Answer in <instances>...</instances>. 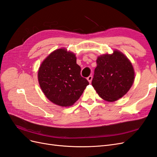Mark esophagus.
I'll return each instance as SVG.
<instances>
[{
  "label": "esophagus",
  "mask_w": 157,
  "mask_h": 157,
  "mask_svg": "<svg viewBox=\"0 0 157 157\" xmlns=\"http://www.w3.org/2000/svg\"><path fill=\"white\" fill-rule=\"evenodd\" d=\"M92 79H93V76L92 75H89V77L87 78V79L88 80V82H89V83H91V81H92Z\"/></svg>",
  "instance_id": "esophagus-1"
}]
</instances>
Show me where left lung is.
<instances>
[{
	"instance_id": "8db88e82",
	"label": "left lung",
	"mask_w": 157,
	"mask_h": 157,
	"mask_svg": "<svg viewBox=\"0 0 157 157\" xmlns=\"http://www.w3.org/2000/svg\"><path fill=\"white\" fill-rule=\"evenodd\" d=\"M92 86L102 99L114 102L126 95L132 86L135 73L131 62L123 53L114 51L97 59Z\"/></svg>"
}]
</instances>
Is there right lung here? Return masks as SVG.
<instances>
[{
	"instance_id": "1",
	"label": "right lung",
	"mask_w": 157,
	"mask_h": 157,
	"mask_svg": "<svg viewBox=\"0 0 157 157\" xmlns=\"http://www.w3.org/2000/svg\"><path fill=\"white\" fill-rule=\"evenodd\" d=\"M80 71L73 52L57 49L40 66L39 83L49 101L60 106H70L79 99L89 85Z\"/></svg>"
}]
</instances>
